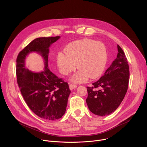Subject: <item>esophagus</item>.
Wrapping results in <instances>:
<instances>
[{"instance_id": "obj_1", "label": "esophagus", "mask_w": 147, "mask_h": 147, "mask_svg": "<svg viewBox=\"0 0 147 147\" xmlns=\"http://www.w3.org/2000/svg\"><path fill=\"white\" fill-rule=\"evenodd\" d=\"M76 87H77V86L75 85V84H69V88L71 90L75 89L76 88Z\"/></svg>"}]
</instances>
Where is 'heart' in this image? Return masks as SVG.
Segmentation results:
<instances>
[{"instance_id":"b5f03b06","label":"heart","mask_w":147,"mask_h":147,"mask_svg":"<svg viewBox=\"0 0 147 147\" xmlns=\"http://www.w3.org/2000/svg\"><path fill=\"white\" fill-rule=\"evenodd\" d=\"M108 59L105 46L92 39H81L73 42L59 53L57 64L61 74L67 75L77 67L79 71L72 77L76 83L86 82L89 77L96 78L102 74ZM77 66H76V65Z\"/></svg>"}]
</instances>
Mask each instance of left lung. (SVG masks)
I'll list each match as a JSON object with an SVG mask.
<instances>
[{"mask_svg":"<svg viewBox=\"0 0 147 147\" xmlns=\"http://www.w3.org/2000/svg\"><path fill=\"white\" fill-rule=\"evenodd\" d=\"M117 58L92 87H87L86 99L90 111L99 116L108 115L120 106L129 85V67L122 48L117 45Z\"/></svg>","mask_w":147,"mask_h":147,"instance_id":"8db88e82","label":"left lung"}]
</instances>
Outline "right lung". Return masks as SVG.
<instances>
[{
  "mask_svg": "<svg viewBox=\"0 0 147 147\" xmlns=\"http://www.w3.org/2000/svg\"><path fill=\"white\" fill-rule=\"evenodd\" d=\"M60 36L38 38L32 40L18 54L16 73L17 83L27 106L38 117L48 121L61 118L65 113L71 90L67 82L48 69L49 48ZM36 52L44 59L45 70L29 71L25 60L29 53Z\"/></svg>",
  "mask_w": 147,
  "mask_h": 147,
  "instance_id": "obj_1",
  "label": "right lung"
}]
</instances>
